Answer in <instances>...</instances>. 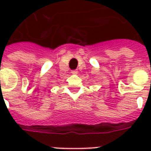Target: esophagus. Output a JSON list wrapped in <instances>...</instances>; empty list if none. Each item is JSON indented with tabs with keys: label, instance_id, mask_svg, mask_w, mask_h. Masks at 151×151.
I'll return each mask as SVG.
<instances>
[{
	"label": "esophagus",
	"instance_id": "obj_1",
	"mask_svg": "<svg viewBox=\"0 0 151 151\" xmlns=\"http://www.w3.org/2000/svg\"><path fill=\"white\" fill-rule=\"evenodd\" d=\"M73 74H78V70H72V72H71Z\"/></svg>",
	"mask_w": 151,
	"mask_h": 151
}]
</instances>
